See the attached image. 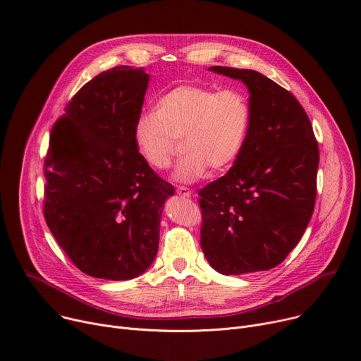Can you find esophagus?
Here are the masks:
<instances>
[{"label":"esophagus","mask_w":361,"mask_h":361,"mask_svg":"<svg viewBox=\"0 0 361 361\" xmlns=\"http://www.w3.org/2000/svg\"><path fill=\"white\" fill-rule=\"evenodd\" d=\"M177 193H178L180 196H183V197H192V196H193V192L188 190V188L184 187V185H178V187H177Z\"/></svg>","instance_id":"34e87169"}]
</instances>
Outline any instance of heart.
Listing matches in <instances>:
<instances>
[{
	"label": "heart",
	"instance_id": "1",
	"mask_svg": "<svg viewBox=\"0 0 361 361\" xmlns=\"http://www.w3.org/2000/svg\"><path fill=\"white\" fill-rule=\"evenodd\" d=\"M249 99L238 89L180 85L166 90L157 111L142 112L133 127L140 158L154 169L171 165L183 139L184 157L173 178L190 184L206 177L209 166L228 169L240 157L250 130Z\"/></svg>",
	"mask_w": 361,
	"mask_h": 361
}]
</instances>
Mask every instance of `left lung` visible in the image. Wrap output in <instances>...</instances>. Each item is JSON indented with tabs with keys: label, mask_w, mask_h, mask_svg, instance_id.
Segmentation results:
<instances>
[{
	"label": "left lung",
	"mask_w": 361,
	"mask_h": 361,
	"mask_svg": "<svg viewBox=\"0 0 361 361\" xmlns=\"http://www.w3.org/2000/svg\"><path fill=\"white\" fill-rule=\"evenodd\" d=\"M211 71L247 87V140L231 169L199 192L202 250L222 275L269 271L305 234L316 200L319 147L300 102L255 70Z\"/></svg>",
	"instance_id": "left-lung-1"
}]
</instances>
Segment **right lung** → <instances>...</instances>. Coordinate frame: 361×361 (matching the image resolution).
<instances>
[{"instance_id": "obj_1", "label": "right lung", "mask_w": 361, "mask_h": 361, "mask_svg": "<svg viewBox=\"0 0 361 361\" xmlns=\"http://www.w3.org/2000/svg\"><path fill=\"white\" fill-rule=\"evenodd\" d=\"M149 79L142 67L99 73L52 128L44 215L60 247L89 276L133 279L158 253L164 203L174 187L133 140Z\"/></svg>"}]
</instances>
